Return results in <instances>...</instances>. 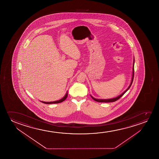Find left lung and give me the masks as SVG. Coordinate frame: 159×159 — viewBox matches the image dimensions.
<instances>
[{"instance_id":"left-lung-1","label":"left lung","mask_w":159,"mask_h":159,"mask_svg":"<svg viewBox=\"0 0 159 159\" xmlns=\"http://www.w3.org/2000/svg\"><path fill=\"white\" fill-rule=\"evenodd\" d=\"M134 63H135V59H134V62H133V74H132V78H131V80L130 84L129 86V87H128V89L123 92L121 94H120V96L116 97L115 98H111V99H97V98H94L93 97H92L91 95H90L91 98L95 100L96 102H115L116 100H117L118 99H119L121 97L124 95V94L128 90L131 86L132 85V83H133V79H134Z\"/></svg>"}]
</instances>
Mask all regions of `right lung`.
I'll list each match as a JSON object with an SVG mask.
<instances>
[{"instance_id":"obj_1","label":"right lung","mask_w":159,"mask_h":159,"mask_svg":"<svg viewBox=\"0 0 159 159\" xmlns=\"http://www.w3.org/2000/svg\"><path fill=\"white\" fill-rule=\"evenodd\" d=\"M68 96V92L66 93L65 96L63 97V98L61 99L60 100H57V101H54V102H43V101H40L42 102H43L44 104H57V103H60V102H62L64 100H65L67 98Z\"/></svg>"}]
</instances>
